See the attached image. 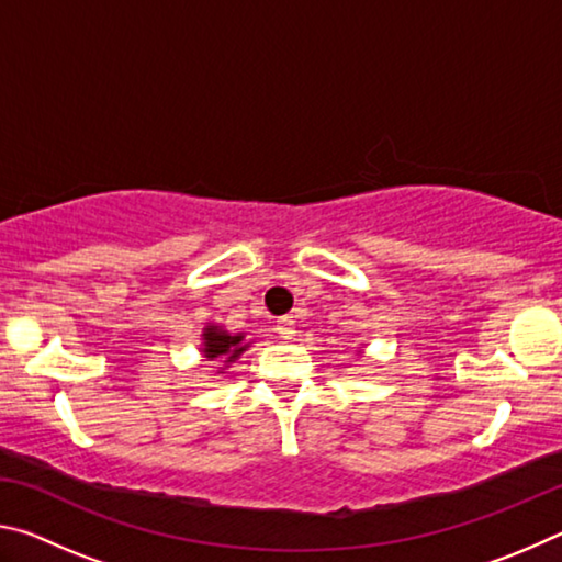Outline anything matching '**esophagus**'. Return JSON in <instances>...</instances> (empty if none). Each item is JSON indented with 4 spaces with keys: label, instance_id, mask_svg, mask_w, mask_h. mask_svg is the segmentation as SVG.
<instances>
[{
    "label": "esophagus",
    "instance_id": "34e87169",
    "mask_svg": "<svg viewBox=\"0 0 562 562\" xmlns=\"http://www.w3.org/2000/svg\"><path fill=\"white\" fill-rule=\"evenodd\" d=\"M278 335L282 337V339H292L294 337V319L292 317H280L278 319Z\"/></svg>",
    "mask_w": 562,
    "mask_h": 562
}]
</instances>
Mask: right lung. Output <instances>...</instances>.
<instances>
[{"mask_svg": "<svg viewBox=\"0 0 562 562\" xmlns=\"http://www.w3.org/2000/svg\"><path fill=\"white\" fill-rule=\"evenodd\" d=\"M247 349L245 335H227L217 325H207L203 331V357L207 361L221 359L223 364H231Z\"/></svg>", "mask_w": 562, "mask_h": 562, "instance_id": "obj_1", "label": "right lung"}]
</instances>
